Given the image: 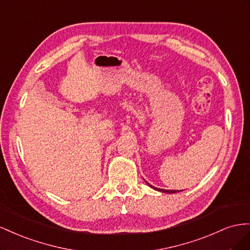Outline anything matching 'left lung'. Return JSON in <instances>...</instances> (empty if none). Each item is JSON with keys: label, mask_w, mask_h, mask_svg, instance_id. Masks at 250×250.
Returning a JSON list of instances; mask_svg holds the SVG:
<instances>
[{"label": "left lung", "mask_w": 250, "mask_h": 250, "mask_svg": "<svg viewBox=\"0 0 250 250\" xmlns=\"http://www.w3.org/2000/svg\"><path fill=\"white\" fill-rule=\"evenodd\" d=\"M148 184V183H147ZM149 187H151L152 188H154V189H156V190H159V191H162V192H167V194H174V192H177V191H179V190H173V189H161V188H154V187H152L151 184H148Z\"/></svg>", "instance_id": "8db88e82"}]
</instances>
